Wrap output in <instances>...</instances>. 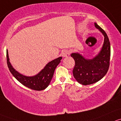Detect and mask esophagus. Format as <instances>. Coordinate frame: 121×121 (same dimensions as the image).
Returning a JSON list of instances; mask_svg holds the SVG:
<instances>
[{
  "label": "esophagus",
  "instance_id": "esophagus-1",
  "mask_svg": "<svg viewBox=\"0 0 121 121\" xmlns=\"http://www.w3.org/2000/svg\"><path fill=\"white\" fill-rule=\"evenodd\" d=\"M70 52L68 50H63L62 51V55L63 56V57H67L69 55Z\"/></svg>",
  "mask_w": 121,
  "mask_h": 121
}]
</instances>
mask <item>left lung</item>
<instances>
[{
    "label": "left lung",
    "mask_w": 121,
    "mask_h": 121,
    "mask_svg": "<svg viewBox=\"0 0 121 121\" xmlns=\"http://www.w3.org/2000/svg\"><path fill=\"white\" fill-rule=\"evenodd\" d=\"M96 28L99 30L104 37L101 50L93 59H86L78 53H72L75 65L73 74L77 82L83 85H89L100 80L108 72L109 66L111 47L109 38L106 33L96 23Z\"/></svg>",
    "instance_id": "8db88e82"
}]
</instances>
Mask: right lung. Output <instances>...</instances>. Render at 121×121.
Returning <instances> with one entry per match:
<instances>
[{
    "instance_id": "1",
    "label": "right lung",
    "mask_w": 121,
    "mask_h": 121,
    "mask_svg": "<svg viewBox=\"0 0 121 121\" xmlns=\"http://www.w3.org/2000/svg\"><path fill=\"white\" fill-rule=\"evenodd\" d=\"M6 57L7 66L13 76L24 86L37 91L45 89L49 86L53 76L55 70L62 59V57H59L51 61L39 73L34 76L29 77L20 74L13 68L9 61L7 50L6 51Z\"/></svg>"
}]
</instances>
